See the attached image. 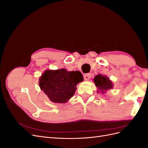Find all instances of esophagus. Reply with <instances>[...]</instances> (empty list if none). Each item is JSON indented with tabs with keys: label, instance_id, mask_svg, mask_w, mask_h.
I'll use <instances>...</instances> for the list:
<instances>
[{
	"label": "esophagus",
	"instance_id": "1",
	"mask_svg": "<svg viewBox=\"0 0 148 148\" xmlns=\"http://www.w3.org/2000/svg\"><path fill=\"white\" fill-rule=\"evenodd\" d=\"M91 77V73H86L84 75V79L85 80H88Z\"/></svg>",
	"mask_w": 148,
	"mask_h": 148
}]
</instances>
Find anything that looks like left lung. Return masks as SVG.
Wrapping results in <instances>:
<instances>
[{
  "instance_id": "1",
  "label": "left lung",
  "mask_w": 148,
  "mask_h": 148,
  "mask_svg": "<svg viewBox=\"0 0 148 148\" xmlns=\"http://www.w3.org/2000/svg\"><path fill=\"white\" fill-rule=\"evenodd\" d=\"M94 82L98 89V93L101 92V93L104 94L106 91L113 87V83H112L111 80H110L106 76H104L101 74H98L94 78Z\"/></svg>"
}]
</instances>
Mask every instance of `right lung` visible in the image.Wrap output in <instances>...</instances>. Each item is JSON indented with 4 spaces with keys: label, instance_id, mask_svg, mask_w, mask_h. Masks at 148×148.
Wrapping results in <instances>:
<instances>
[{
    "label": "right lung",
    "instance_id": "obj_1",
    "mask_svg": "<svg viewBox=\"0 0 148 148\" xmlns=\"http://www.w3.org/2000/svg\"><path fill=\"white\" fill-rule=\"evenodd\" d=\"M83 81V75L79 71L47 70L39 78V84L51 101L62 104L74 95L77 84Z\"/></svg>",
    "mask_w": 148,
    "mask_h": 148
}]
</instances>
